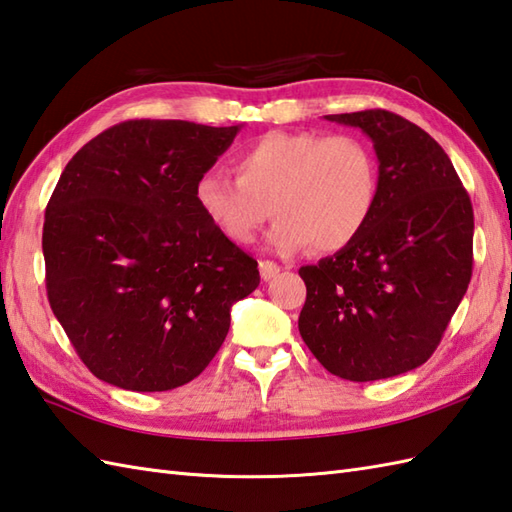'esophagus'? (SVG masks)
Listing matches in <instances>:
<instances>
[{"mask_svg":"<svg viewBox=\"0 0 512 512\" xmlns=\"http://www.w3.org/2000/svg\"><path fill=\"white\" fill-rule=\"evenodd\" d=\"M260 278H263L265 282H269L271 278H276L280 274V265L274 263V260H260Z\"/></svg>","mask_w":512,"mask_h":512,"instance_id":"esophagus-1","label":"esophagus"}]
</instances>
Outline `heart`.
Returning a JSON list of instances; mask_svg holds the SVG:
<instances>
[{
    "mask_svg": "<svg viewBox=\"0 0 512 512\" xmlns=\"http://www.w3.org/2000/svg\"><path fill=\"white\" fill-rule=\"evenodd\" d=\"M234 179L203 175L195 199L232 243L249 245L274 214L269 245L333 254L366 230L379 197L377 160L352 135L271 131L234 157Z\"/></svg>",
    "mask_w": 512,
    "mask_h": 512,
    "instance_id": "1",
    "label": "heart"
}]
</instances>
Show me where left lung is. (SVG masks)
Wrapping results in <instances>:
<instances>
[{
    "instance_id": "8db88e82",
    "label": "left lung",
    "mask_w": 512,
    "mask_h": 512,
    "mask_svg": "<svg viewBox=\"0 0 512 512\" xmlns=\"http://www.w3.org/2000/svg\"><path fill=\"white\" fill-rule=\"evenodd\" d=\"M326 120L368 135L379 197L355 243L306 265L298 328L322 366L379 381L431 357L471 282L473 208L442 146L385 109Z\"/></svg>"
}]
</instances>
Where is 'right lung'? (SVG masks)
Here are the masks:
<instances>
[{
    "instance_id": "add662e5",
    "label": "right lung",
    "mask_w": 512,
    "mask_h": 512,
    "mask_svg": "<svg viewBox=\"0 0 512 512\" xmlns=\"http://www.w3.org/2000/svg\"><path fill=\"white\" fill-rule=\"evenodd\" d=\"M241 127L129 120L67 162L45 208V285L100 381L166 392L199 377L258 287L256 260L195 199Z\"/></svg>"
}]
</instances>
